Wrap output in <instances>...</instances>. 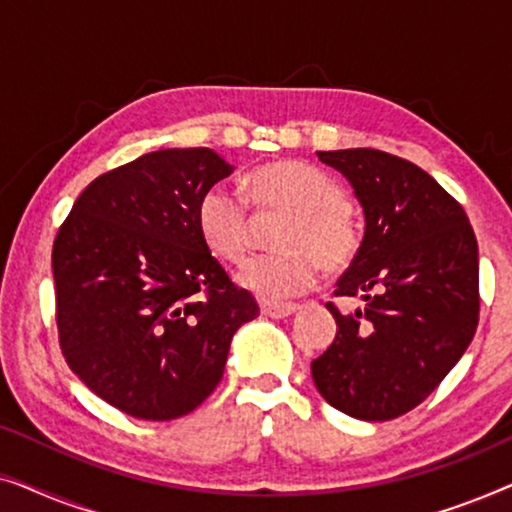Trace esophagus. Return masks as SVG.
I'll use <instances>...</instances> for the list:
<instances>
[{
	"label": "esophagus",
	"mask_w": 512,
	"mask_h": 512,
	"mask_svg": "<svg viewBox=\"0 0 512 512\" xmlns=\"http://www.w3.org/2000/svg\"><path fill=\"white\" fill-rule=\"evenodd\" d=\"M261 312L265 317H272V319H284V317H291L293 312L298 310V305H291V303H268V300H261Z\"/></svg>",
	"instance_id": "1"
}]
</instances>
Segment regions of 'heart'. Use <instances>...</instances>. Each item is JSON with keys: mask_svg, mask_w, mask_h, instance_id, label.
<instances>
[{"mask_svg": "<svg viewBox=\"0 0 512 512\" xmlns=\"http://www.w3.org/2000/svg\"><path fill=\"white\" fill-rule=\"evenodd\" d=\"M247 198L258 209H286L291 219L282 230L284 251L247 258L235 282L258 298H296L317 284L321 265L345 270L361 244L354 209L345 188L331 174L303 160H275L251 172ZM200 240L221 261L235 263L249 249V207L240 191L226 184L209 186L195 205Z\"/></svg>", "mask_w": 512, "mask_h": 512, "instance_id": "1", "label": "heart"}]
</instances>
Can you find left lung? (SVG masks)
<instances>
[{
  "instance_id": "left-lung-1",
  "label": "left lung",
  "mask_w": 512,
  "mask_h": 512,
  "mask_svg": "<svg viewBox=\"0 0 512 512\" xmlns=\"http://www.w3.org/2000/svg\"><path fill=\"white\" fill-rule=\"evenodd\" d=\"M354 188L366 233L331 310L338 333L312 361L335 410L387 422L417 408L471 345L480 314L478 242L464 207L410 160L377 149L317 151Z\"/></svg>"
}]
</instances>
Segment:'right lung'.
I'll return each mask as SVG.
<instances>
[{
	"mask_svg": "<svg viewBox=\"0 0 512 512\" xmlns=\"http://www.w3.org/2000/svg\"><path fill=\"white\" fill-rule=\"evenodd\" d=\"M235 167L212 149H160L90 181L53 242L60 349L125 415L165 422L221 382L249 291L200 240L195 205Z\"/></svg>",
	"mask_w": 512,
	"mask_h": 512,
	"instance_id": "right-lung-1",
	"label": "right lung"
}]
</instances>
